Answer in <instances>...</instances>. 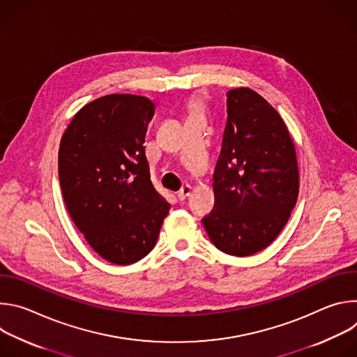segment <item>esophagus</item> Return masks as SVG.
I'll return each mask as SVG.
<instances>
[{
	"mask_svg": "<svg viewBox=\"0 0 357 357\" xmlns=\"http://www.w3.org/2000/svg\"><path fill=\"white\" fill-rule=\"evenodd\" d=\"M190 192H192V186L185 185V186H182V189L176 193V196H178V199L182 202V200H185V199L190 195Z\"/></svg>",
	"mask_w": 357,
	"mask_h": 357,
	"instance_id": "34e87169",
	"label": "esophagus"
}]
</instances>
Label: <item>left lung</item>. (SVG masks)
Listing matches in <instances>:
<instances>
[{"mask_svg": "<svg viewBox=\"0 0 357 357\" xmlns=\"http://www.w3.org/2000/svg\"><path fill=\"white\" fill-rule=\"evenodd\" d=\"M227 124L213 175L215 208L202 219L212 243L244 257L270 245L294 209L295 146L277 110L247 87L227 94Z\"/></svg>", "mask_w": 357, "mask_h": 357, "instance_id": "left-lung-1", "label": "left lung"}]
</instances>
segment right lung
Returning <instances> with one entry per match:
<instances>
[{"instance_id": "right-lung-1", "label": "right lung", "mask_w": 357, "mask_h": 357, "mask_svg": "<svg viewBox=\"0 0 357 357\" xmlns=\"http://www.w3.org/2000/svg\"><path fill=\"white\" fill-rule=\"evenodd\" d=\"M152 101L109 94L86 105L59 146L66 209L91 248L127 266L154 248L171 205L155 190L145 155Z\"/></svg>"}]
</instances>
